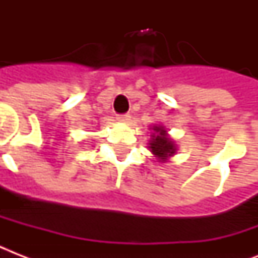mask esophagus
Segmentation results:
<instances>
[{
  "label": "esophagus",
  "instance_id": "obj_1",
  "mask_svg": "<svg viewBox=\"0 0 258 258\" xmlns=\"http://www.w3.org/2000/svg\"><path fill=\"white\" fill-rule=\"evenodd\" d=\"M131 119V115L130 113H121V115H117V120L119 121H128Z\"/></svg>",
  "mask_w": 258,
  "mask_h": 258
}]
</instances>
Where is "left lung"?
Masks as SVG:
<instances>
[{
    "mask_svg": "<svg viewBox=\"0 0 258 258\" xmlns=\"http://www.w3.org/2000/svg\"><path fill=\"white\" fill-rule=\"evenodd\" d=\"M153 130L155 133H158V135L153 137V141L150 143V149H151L154 155L158 157V159L165 161L166 158L171 157L172 154L175 153V146L172 145L170 138H167V134L163 130V127L155 125V127H153Z\"/></svg>",
    "mask_w": 258,
    "mask_h": 258,
    "instance_id": "left-lung-1",
    "label": "left lung"
}]
</instances>
